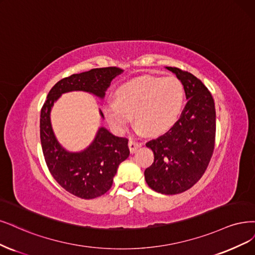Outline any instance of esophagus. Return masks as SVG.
Masks as SVG:
<instances>
[{
  "mask_svg": "<svg viewBox=\"0 0 255 255\" xmlns=\"http://www.w3.org/2000/svg\"><path fill=\"white\" fill-rule=\"evenodd\" d=\"M140 146H141V143H139V142L135 141V140H133V139H129V141H128V147H129V151H130L131 154L135 153V152L137 151V148L140 147Z\"/></svg>",
  "mask_w": 255,
  "mask_h": 255,
  "instance_id": "34e87169",
  "label": "esophagus"
}]
</instances>
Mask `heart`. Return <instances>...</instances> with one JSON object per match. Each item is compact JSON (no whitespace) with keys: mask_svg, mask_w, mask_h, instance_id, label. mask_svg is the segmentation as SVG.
Returning a JSON list of instances; mask_svg holds the SVG:
<instances>
[{"mask_svg":"<svg viewBox=\"0 0 255 255\" xmlns=\"http://www.w3.org/2000/svg\"><path fill=\"white\" fill-rule=\"evenodd\" d=\"M116 101L104 107L109 124L124 131L131 121L139 131L156 135L169 129L177 120L184 100L183 85L176 77L142 76L120 84L115 92Z\"/></svg>","mask_w":255,"mask_h":255,"instance_id":"obj_1","label":"heart"}]
</instances>
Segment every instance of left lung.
<instances>
[{"label": "left lung", "instance_id": "left-lung-1", "mask_svg": "<svg viewBox=\"0 0 255 255\" xmlns=\"http://www.w3.org/2000/svg\"><path fill=\"white\" fill-rule=\"evenodd\" d=\"M165 68L181 81L188 102L165 134L146 142L154 162L144 178L154 191L174 195L192 188L207 170L214 150L216 114L212 95L198 78L177 67Z\"/></svg>", "mask_w": 255, "mask_h": 255}]
</instances>
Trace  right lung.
Returning a JSON list of instances; mask_svg holds the SVG:
<instances>
[{
	"instance_id": "right-lung-1",
	"label": "right lung",
	"mask_w": 255,
	"mask_h": 255,
	"mask_svg": "<svg viewBox=\"0 0 255 255\" xmlns=\"http://www.w3.org/2000/svg\"><path fill=\"white\" fill-rule=\"evenodd\" d=\"M122 72L118 67H103L64 78L49 91L42 107L40 138L47 168L60 186L77 197L92 199L111 189L119 164L129 155L128 139L99 128L93 142L85 150L68 152L59 143L52 130L51 108L61 95L74 91L91 93L103 99L113 79ZM99 112L104 118L102 112Z\"/></svg>"
}]
</instances>
